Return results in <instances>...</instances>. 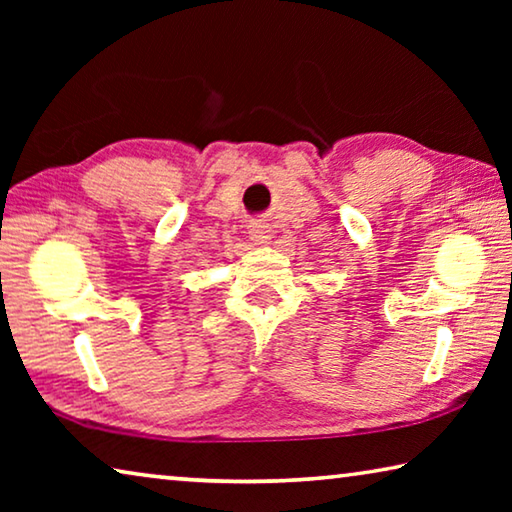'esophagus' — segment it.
Returning <instances> with one entry per match:
<instances>
[{
  "instance_id": "obj_1",
  "label": "esophagus",
  "mask_w": 512,
  "mask_h": 512,
  "mask_svg": "<svg viewBox=\"0 0 512 512\" xmlns=\"http://www.w3.org/2000/svg\"><path fill=\"white\" fill-rule=\"evenodd\" d=\"M248 235L250 239L255 241V244H268L271 241V228H268V223L264 221H253L248 225Z\"/></svg>"
}]
</instances>
